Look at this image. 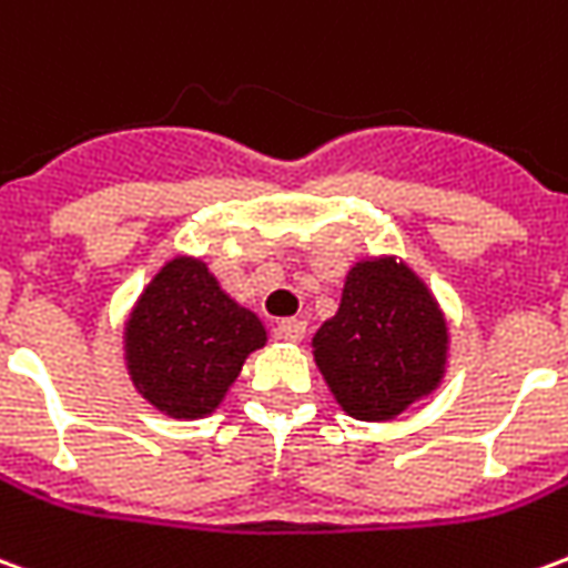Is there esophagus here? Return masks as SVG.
<instances>
[{"label": "esophagus", "instance_id": "1", "mask_svg": "<svg viewBox=\"0 0 568 568\" xmlns=\"http://www.w3.org/2000/svg\"><path fill=\"white\" fill-rule=\"evenodd\" d=\"M304 332H307V322L304 320H283L276 325V334L288 341V344H297V341H304Z\"/></svg>", "mask_w": 568, "mask_h": 568}]
</instances>
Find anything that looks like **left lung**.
<instances>
[{
	"label": "left lung",
	"mask_w": 568,
	"mask_h": 568,
	"mask_svg": "<svg viewBox=\"0 0 568 568\" xmlns=\"http://www.w3.org/2000/svg\"><path fill=\"white\" fill-rule=\"evenodd\" d=\"M450 328L428 285L398 255L356 261L341 307L313 334L316 368L353 419L386 423L435 393Z\"/></svg>",
	"instance_id": "8db88e82"
}]
</instances>
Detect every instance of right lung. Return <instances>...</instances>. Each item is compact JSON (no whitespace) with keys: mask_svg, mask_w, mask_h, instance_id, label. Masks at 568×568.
<instances>
[{"mask_svg":"<svg viewBox=\"0 0 568 568\" xmlns=\"http://www.w3.org/2000/svg\"><path fill=\"white\" fill-rule=\"evenodd\" d=\"M264 344V322L236 304L194 255L166 261L124 322L130 381L151 407L173 419L210 417L248 353Z\"/></svg>","mask_w":568,"mask_h":568,"instance_id":"1","label":"right lung"}]
</instances>
